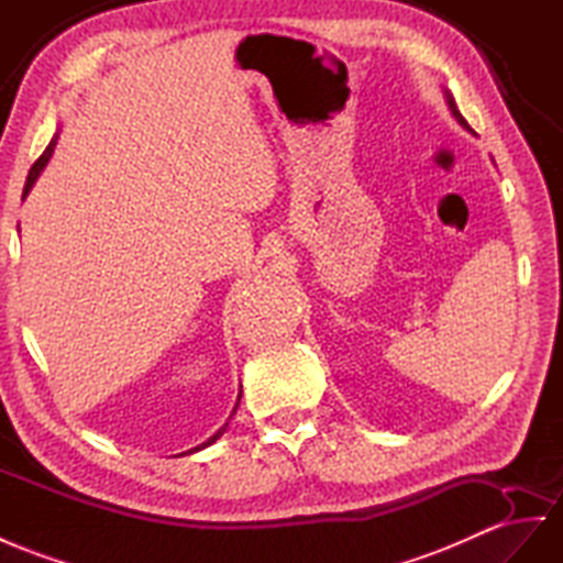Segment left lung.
I'll list each match as a JSON object with an SVG mask.
<instances>
[{
    "label": "left lung",
    "instance_id": "obj_1",
    "mask_svg": "<svg viewBox=\"0 0 563 563\" xmlns=\"http://www.w3.org/2000/svg\"><path fill=\"white\" fill-rule=\"evenodd\" d=\"M446 104H450V109H452V113H454V117H456V121H459L461 125H466V128H468L466 119H464V117H461V113H459V109H456V102H454V97H452L450 92H446Z\"/></svg>",
    "mask_w": 563,
    "mask_h": 563
}]
</instances>
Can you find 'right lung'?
<instances>
[{"instance_id": "1", "label": "right lung", "mask_w": 563, "mask_h": 563, "mask_svg": "<svg viewBox=\"0 0 563 563\" xmlns=\"http://www.w3.org/2000/svg\"><path fill=\"white\" fill-rule=\"evenodd\" d=\"M54 144H56V137L47 144V150L45 152H42L40 154V158H37V162L31 166V173H27V178H25V187H23V197L27 195V192H31V187H33V183L37 180V176H40V170L42 168H45V164L49 162V156H52V152H54ZM238 405H240V399H238ZM228 426V423H225ZM225 426L219 430V432H216V435L213 438H209L205 444H199V446H195V450H190V452H185V454H192V452H197V450H205V446H209L211 442H216V440H219L221 435H223V430H225Z\"/></svg>"}]
</instances>
